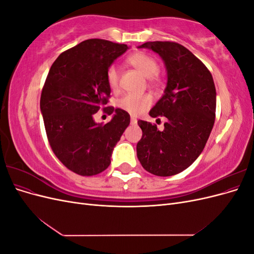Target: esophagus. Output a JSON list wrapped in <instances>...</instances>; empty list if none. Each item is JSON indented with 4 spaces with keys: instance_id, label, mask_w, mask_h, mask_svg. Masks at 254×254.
I'll list each match as a JSON object with an SVG mask.
<instances>
[{
    "instance_id": "obj_1",
    "label": "esophagus",
    "mask_w": 254,
    "mask_h": 254,
    "mask_svg": "<svg viewBox=\"0 0 254 254\" xmlns=\"http://www.w3.org/2000/svg\"><path fill=\"white\" fill-rule=\"evenodd\" d=\"M130 122H131L132 125H135L136 123H137V120H136L135 118H131V120H130Z\"/></svg>"
}]
</instances>
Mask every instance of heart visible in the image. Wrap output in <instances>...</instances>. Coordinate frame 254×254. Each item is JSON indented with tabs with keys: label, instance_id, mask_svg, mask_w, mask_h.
I'll return each instance as SVG.
<instances>
[{
	"label": "heart",
	"instance_id": "1",
	"mask_svg": "<svg viewBox=\"0 0 254 254\" xmlns=\"http://www.w3.org/2000/svg\"><path fill=\"white\" fill-rule=\"evenodd\" d=\"M127 63L132 65L145 77L149 79L150 83L158 81L159 64L156 58L144 52L133 53L127 58ZM106 80L111 90H117L120 83V73L115 65H110L107 68ZM152 104L151 96L148 94H126L118 102L119 108L131 115H139L147 110Z\"/></svg>",
	"mask_w": 254,
	"mask_h": 254
}]
</instances>
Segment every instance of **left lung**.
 Wrapping results in <instances>:
<instances>
[{"label": "left lung", "mask_w": 254, "mask_h": 254, "mask_svg": "<svg viewBox=\"0 0 254 254\" xmlns=\"http://www.w3.org/2000/svg\"><path fill=\"white\" fill-rule=\"evenodd\" d=\"M139 48L158 53L165 63L167 86L149 115L165 117L164 130L137 121L142 139L136 156L148 173L168 177L188 168L202 152L216 112V89L211 72L193 53L172 41L146 42Z\"/></svg>", "instance_id": "8db88e82"}]
</instances>
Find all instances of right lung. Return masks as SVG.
I'll return each mask as SVG.
<instances>
[{
    "label": "right lung",
    "instance_id": "right-lung-1",
    "mask_svg": "<svg viewBox=\"0 0 254 254\" xmlns=\"http://www.w3.org/2000/svg\"><path fill=\"white\" fill-rule=\"evenodd\" d=\"M127 49V44L104 39L84 40L61 53L50 68L40 98L45 131L53 152L75 174L104 172L129 125L128 112L113 107L104 108L115 112L109 123L99 125L93 120L109 102L107 68Z\"/></svg>",
    "mask_w": 254,
    "mask_h": 254
}]
</instances>
